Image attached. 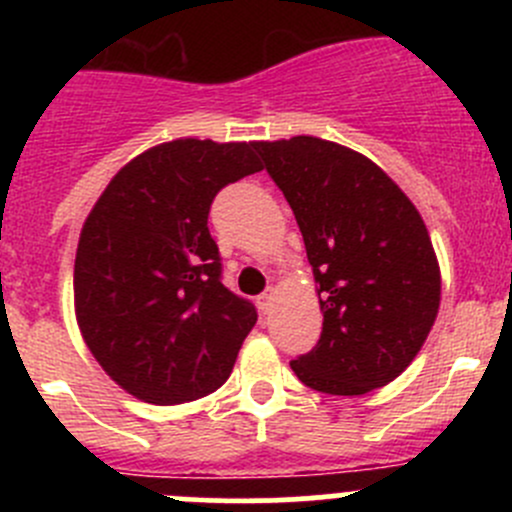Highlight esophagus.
I'll list each match as a JSON object with an SVG mask.
<instances>
[{"instance_id": "obj_1", "label": "esophagus", "mask_w": 512, "mask_h": 512, "mask_svg": "<svg viewBox=\"0 0 512 512\" xmlns=\"http://www.w3.org/2000/svg\"><path fill=\"white\" fill-rule=\"evenodd\" d=\"M272 302H275V294H272V292L260 294V299H257V304H260V312L270 314L272 312Z\"/></svg>"}]
</instances>
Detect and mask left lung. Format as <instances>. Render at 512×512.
<instances>
[{
	"instance_id": "1",
	"label": "left lung",
	"mask_w": 512,
	"mask_h": 512,
	"mask_svg": "<svg viewBox=\"0 0 512 512\" xmlns=\"http://www.w3.org/2000/svg\"><path fill=\"white\" fill-rule=\"evenodd\" d=\"M255 151L287 198L307 247L322 337L289 361L304 386L361 396L394 381L426 342L441 270L426 225L376 163L314 136Z\"/></svg>"
}]
</instances>
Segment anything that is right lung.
Here are the masks:
<instances>
[{
  "instance_id": "obj_1",
  "label": "right lung",
  "mask_w": 512,
  "mask_h": 512,
  "mask_svg": "<svg viewBox=\"0 0 512 512\" xmlns=\"http://www.w3.org/2000/svg\"><path fill=\"white\" fill-rule=\"evenodd\" d=\"M262 170L255 143H160L123 165L79 237L76 322L136 399L183 404L225 384L257 322L223 285L208 213L225 185Z\"/></svg>"
}]
</instances>
